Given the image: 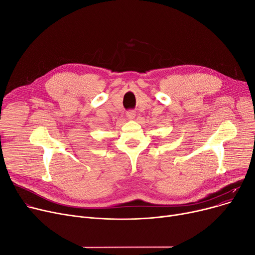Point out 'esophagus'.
I'll use <instances>...</instances> for the list:
<instances>
[{
    "instance_id": "1",
    "label": "esophagus",
    "mask_w": 255,
    "mask_h": 255,
    "mask_svg": "<svg viewBox=\"0 0 255 255\" xmlns=\"http://www.w3.org/2000/svg\"><path fill=\"white\" fill-rule=\"evenodd\" d=\"M126 117H127L128 120H134V118L136 117V114H135V112L129 111V112L126 113Z\"/></svg>"
}]
</instances>
